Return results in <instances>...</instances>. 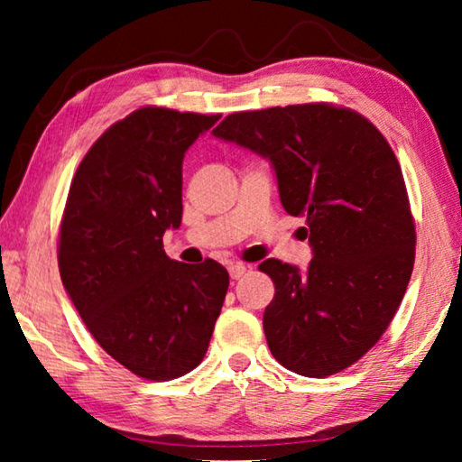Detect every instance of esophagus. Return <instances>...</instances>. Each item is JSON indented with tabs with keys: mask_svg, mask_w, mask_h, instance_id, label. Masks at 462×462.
Returning a JSON list of instances; mask_svg holds the SVG:
<instances>
[{
	"mask_svg": "<svg viewBox=\"0 0 462 462\" xmlns=\"http://www.w3.org/2000/svg\"><path fill=\"white\" fill-rule=\"evenodd\" d=\"M246 271H248V267H246V264H242V263H234V264H230V267H228L230 277H232L234 281H238V279L245 277Z\"/></svg>",
	"mask_w": 462,
	"mask_h": 462,
	"instance_id": "1",
	"label": "esophagus"
}]
</instances>
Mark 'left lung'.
<instances>
[{
	"mask_svg": "<svg viewBox=\"0 0 462 462\" xmlns=\"http://www.w3.org/2000/svg\"><path fill=\"white\" fill-rule=\"evenodd\" d=\"M212 134L267 159L281 206L306 217V271L267 259L263 328L273 356L303 377L356 363L408 289L416 228L393 151L356 112L328 104L230 114Z\"/></svg>",
	"mask_w": 462,
	"mask_h": 462,
	"instance_id": "left-lung-1",
	"label": "left lung"
}]
</instances>
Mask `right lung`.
<instances>
[{
	"label": "right lung",
	"mask_w": 462,
	"mask_h": 462,
	"mask_svg": "<svg viewBox=\"0 0 462 462\" xmlns=\"http://www.w3.org/2000/svg\"><path fill=\"white\" fill-rule=\"evenodd\" d=\"M220 116L143 107L85 154L60 224L59 269L75 310L106 353L138 377L167 381L208 353L228 271L169 259L181 226L183 159Z\"/></svg>",
	"instance_id": "add662e5"
}]
</instances>
